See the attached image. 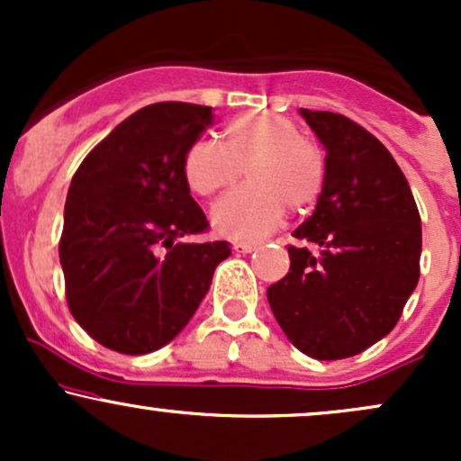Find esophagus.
I'll return each mask as SVG.
<instances>
[{"instance_id":"34e87169","label":"esophagus","mask_w":461,"mask_h":461,"mask_svg":"<svg viewBox=\"0 0 461 461\" xmlns=\"http://www.w3.org/2000/svg\"><path fill=\"white\" fill-rule=\"evenodd\" d=\"M258 247H260L258 242H240V245H234V251L236 253H251V251H256Z\"/></svg>"}]
</instances>
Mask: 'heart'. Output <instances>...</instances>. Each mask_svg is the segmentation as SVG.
<instances>
[{
    "label": "heart",
    "instance_id": "b5f03b06",
    "mask_svg": "<svg viewBox=\"0 0 461 461\" xmlns=\"http://www.w3.org/2000/svg\"><path fill=\"white\" fill-rule=\"evenodd\" d=\"M247 168L249 186L216 201L212 225L230 240H260L284 221L288 205L308 210L325 186V158L301 139L299 125L282 114L236 116L225 130V147L197 140L184 158V176L194 193L210 197L234 186Z\"/></svg>",
    "mask_w": 461,
    "mask_h": 461
}]
</instances>
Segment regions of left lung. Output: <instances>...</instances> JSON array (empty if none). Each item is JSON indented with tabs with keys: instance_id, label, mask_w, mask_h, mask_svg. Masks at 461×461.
Returning a JSON list of instances; mask_svg holds the SVG:
<instances>
[{
	"instance_id": "obj_1",
	"label": "left lung",
	"mask_w": 461,
	"mask_h": 461,
	"mask_svg": "<svg viewBox=\"0 0 461 461\" xmlns=\"http://www.w3.org/2000/svg\"><path fill=\"white\" fill-rule=\"evenodd\" d=\"M325 147V186L293 231L290 271L267 297L288 340L314 359L362 353L394 330L420 277L422 230L390 151L347 116L299 110Z\"/></svg>"
}]
</instances>
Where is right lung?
<instances>
[{
  "label": "right lung",
  "mask_w": 461,
  "mask_h": 461,
  "mask_svg": "<svg viewBox=\"0 0 461 461\" xmlns=\"http://www.w3.org/2000/svg\"><path fill=\"white\" fill-rule=\"evenodd\" d=\"M212 119L210 105H145L71 179L58 247L68 310L113 351L142 356L168 345L230 258L225 240H182L208 230L190 197L184 158Z\"/></svg>",
  "instance_id": "obj_1"
}]
</instances>
